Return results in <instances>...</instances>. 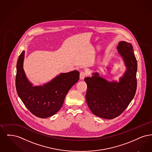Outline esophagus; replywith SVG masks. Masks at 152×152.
<instances>
[{"label": "esophagus", "instance_id": "obj_1", "mask_svg": "<svg viewBox=\"0 0 152 152\" xmlns=\"http://www.w3.org/2000/svg\"><path fill=\"white\" fill-rule=\"evenodd\" d=\"M87 73L85 71H81L80 73V79H84L86 76H87Z\"/></svg>", "mask_w": 152, "mask_h": 152}]
</instances>
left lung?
I'll use <instances>...</instances> for the list:
<instances>
[{"mask_svg": "<svg viewBox=\"0 0 152 152\" xmlns=\"http://www.w3.org/2000/svg\"><path fill=\"white\" fill-rule=\"evenodd\" d=\"M117 49L123 57L127 70L120 82H109L94 73L85 78L87 84L86 101L94 115L106 119L120 116L133 100L137 89V63L132 44L118 43Z\"/></svg>", "mask_w": 152, "mask_h": 152, "instance_id": "8db88e82", "label": "left lung"}]
</instances>
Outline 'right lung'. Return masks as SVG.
Returning a JSON list of instances; mask_svg holds the SVG:
<instances>
[{"label": "right lung", "mask_w": 152, "mask_h": 152, "mask_svg": "<svg viewBox=\"0 0 152 152\" xmlns=\"http://www.w3.org/2000/svg\"><path fill=\"white\" fill-rule=\"evenodd\" d=\"M25 51L18 58L15 79L16 89L24 105L35 116L47 118L61 109L65 96L79 80V72L61 73L43 86L33 87L27 79L23 68Z\"/></svg>", "instance_id": "right-lung-1"}]
</instances>
